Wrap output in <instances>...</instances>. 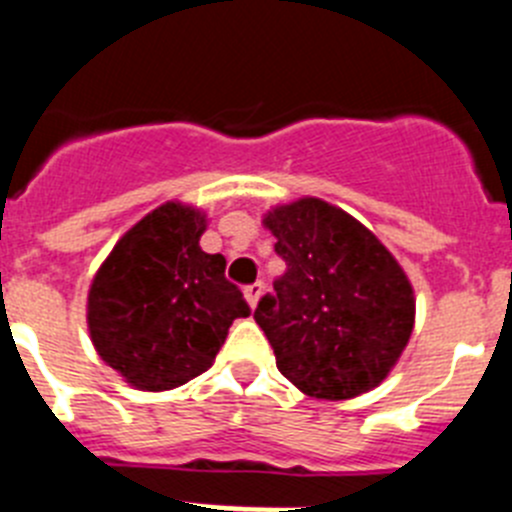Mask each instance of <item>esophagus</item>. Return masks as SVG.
I'll use <instances>...</instances> for the list:
<instances>
[{
	"mask_svg": "<svg viewBox=\"0 0 512 512\" xmlns=\"http://www.w3.org/2000/svg\"><path fill=\"white\" fill-rule=\"evenodd\" d=\"M243 295H246V302H248V305L256 307V305H259L261 295H264V282H253V284H248V287L243 289Z\"/></svg>",
	"mask_w": 512,
	"mask_h": 512,
	"instance_id": "34e87169",
	"label": "esophagus"
}]
</instances>
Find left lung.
<instances>
[{"label":"left lung","instance_id":"left-lung-1","mask_svg":"<svg viewBox=\"0 0 512 512\" xmlns=\"http://www.w3.org/2000/svg\"><path fill=\"white\" fill-rule=\"evenodd\" d=\"M264 225L287 271L253 318L279 372L318 400L374 390L413 333L408 274L372 230L318 197L274 207Z\"/></svg>","mask_w":512,"mask_h":512}]
</instances>
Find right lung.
Here are the masks:
<instances>
[{
  "label": "right lung",
  "instance_id": "add662e5",
  "mask_svg": "<svg viewBox=\"0 0 512 512\" xmlns=\"http://www.w3.org/2000/svg\"><path fill=\"white\" fill-rule=\"evenodd\" d=\"M205 212L166 202L115 243L89 287L87 325L97 354L135 390H174L215 361L235 318L251 315L205 253Z\"/></svg>",
  "mask_w": 512,
  "mask_h": 512
}]
</instances>
